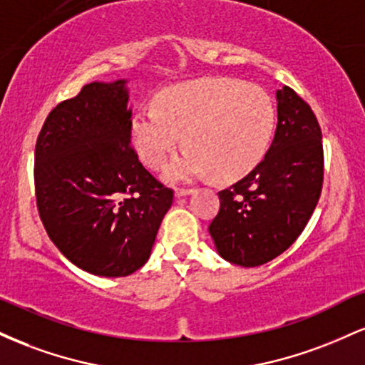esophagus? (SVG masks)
Returning a JSON list of instances; mask_svg holds the SVG:
<instances>
[{
    "label": "esophagus",
    "instance_id": "34e87169",
    "mask_svg": "<svg viewBox=\"0 0 365 365\" xmlns=\"http://www.w3.org/2000/svg\"><path fill=\"white\" fill-rule=\"evenodd\" d=\"M192 188H177V192H175V195L177 197H185V195H190L192 194Z\"/></svg>",
    "mask_w": 365,
    "mask_h": 365
}]
</instances>
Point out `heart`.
Instances as JSON below:
<instances>
[{
	"label": "heart",
	"instance_id": "heart-1",
	"mask_svg": "<svg viewBox=\"0 0 365 365\" xmlns=\"http://www.w3.org/2000/svg\"><path fill=\"white\" fill-rule=\"evenodd\" d=\"M274 115L273 99L261 87L235 78H200L161 92L156 108L133 116L130 135L150 170L163 168L185 140L187 149L166 168L171 182L212 173L235 180L264 158Z\"/></svg>",
	"mask_w": 365,
	"mask_h": 365
}]
</instances>
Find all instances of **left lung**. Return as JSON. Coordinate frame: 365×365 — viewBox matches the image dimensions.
I'll use <instances>...</instances> for the list:
<instances>
[{
  "label": "left lung",
  "mask_w": 365,
  "mask_h": 365,
  "mask_svg": "<svg viewBox=\"0 0 365 365\" xmlns=\"http://www.w3.org/2000/svg\"><path fill=\"white\" fill-rule=\"evenodd\" d=\"M278 125L266 156L220 194L209 233L225 261L255 267L273 261L304 232L324 175L321 127L290 87L276 91Z\"/></svg>",
  "instance_id": "left-lung-1"
}]
</instances>
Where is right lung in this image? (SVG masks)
Instances as JSON below:
<instances>
[{"mask_svg":"<svg viewBox=\"0 0 365 365\" xmlns=\"http://www.w3.org/2000/svg\"><path fill=\"white\" fill-rule=\"evenodd\" d=\"M125 83L83 86L49 113L36 144V200L46 232L70 262L106 278L148 262L173 202V190L130 145Z\"/></svg>","mask_w":365,"mask_h":365,"instance_id":"add662e5","label":"right lung"}]
</instances>
